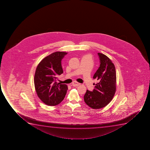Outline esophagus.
I'll list each match as a JSON object with an SVG mask.
<instances>
[{
  "label": "esophagus",
  "instance_id": "1",
  "mask_svg": "<svg viewBox=\"0 0 150 150\" xmlns=\"http://www.w3.org/2000/svg\"><path fill=\"white\" fill-rule=\"evenodd\" d=\"M72 84V86H79V85H80V83H78V82H76V81H74V82H73Z\"/></svg>",
  "mask_w": 150,
  "mask_h": 150
}]
</instances>
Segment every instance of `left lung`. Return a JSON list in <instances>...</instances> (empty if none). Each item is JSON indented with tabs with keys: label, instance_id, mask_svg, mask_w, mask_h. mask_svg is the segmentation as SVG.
I'll list each match as a JSON object with an SVG mask.
<instances>
[{
	"label": "left lung",
	"instance_id": "1",
	"mask_svg": "<svg viewBox=\"0 0 150 150\" xmlns=\"http://www.w3.org/2000/svg\"><path fill=\"white\" fill-rule=\"evenodd\" d=\"M100 66L94 75L98 82L93 84L92 91L87 90L84 96L86 104L92 109L104 108L110 102L116 91V71L111 60L106 55L98 53Z\"/></svg>",
	"mask_w": 150,
	"mask_h": 150
}]
</instances>
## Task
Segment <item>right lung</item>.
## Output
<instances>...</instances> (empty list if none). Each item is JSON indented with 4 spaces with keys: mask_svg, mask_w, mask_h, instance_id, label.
Listing matches in <instances>:
<instances>
[{
    "mask_svg": "<svg viewBox=\"0 0 150 150\" xmlns=\"http://www.w3.org/2000/svg\"><path fill=\"white\" fill-rule=\"evenodd\" d=\"M67 53L56 52L46 57L38 64L34 77L35 91L46 105L54 106L62 102L68 87L57 83V77L63 73L61 61Z\"/></svg>",
    "mask_w": 150,
    "mask_h": 150,
    "instance_id": "obj_1",
    "label": "right lung"
}]
</instances>
